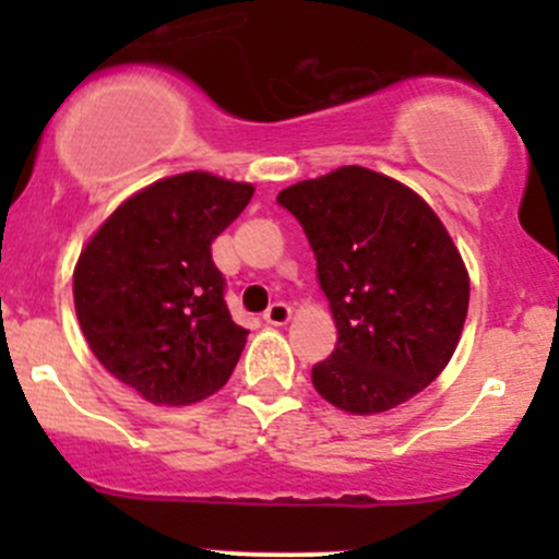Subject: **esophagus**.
I'll list each match as a JSON object with an SVG mask.
<instances>
[{
	"mask_svg": "<svg viewBox=\"0 0 559 559\" xmlns=\"http://www.w3.org/2000/svg\"><path fill=\"white\" fill-rule=\"evenodd\" d=\"M289 319H292V308L286 306V302H273V306L264 311V321H267V324H273V326L289 324Z\"/></svg>",
	"mask_w": 559,
	"mask_h": 559,
	"instance_id": "obj_1",
	"label": "esophagus"
}]
</instances>
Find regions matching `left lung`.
I'll list each match as a JSON object with an SVG mask.
<instances>
[{
	"instance_id": "1",
	"label": "left lung",
	"mask_w": 559,
	"mask_h": 559,
	"mask_svg": "<svg viewBox=\"0 0 559 559\" xmlns=\"http://www.w3.org/2000/svg\"><path fill=\"white\" fill-rule=\"evenodd\" d=\"M278 202L302 224L337 343L316 392L346 414L397 408L430 386L465 326L471 278L438 213L400 180L348 165Z\"/></svg>"
}]
</instances>
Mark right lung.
Masks as SVG:
<instances>
[{
  "label": "right lung",
  "mask_w": 559,
  "mask_h": 559,
  "mask_svg": "<svg viewBox=\"0 0 559 559\" xmlns=\"http://www.w3.org/2000/svg\"><path fill=\"white\" fill-rule=\"evenodd\" d=\"M253 183L191 170L134 191L83 246L72 273L78 324L107 373L154 405L211 397L248 330L224 302L211 243Z\"/></svg>",
  "instance_id": "obj_1"
}]
</instances>
